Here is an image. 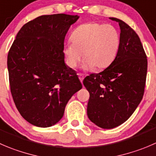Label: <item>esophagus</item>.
Returning a JSON list of instances; mask_svg holds the SVG:
<instances>
[{
  "label": "esophagus",
  "mask_w": 156,
  "mask_h": 156,
  "mask_svg": "<svg viewBox=\"0 0 156 156\" xmlns=\"http://www.w3.org/2000/svg\"><path fill=\"white\" fill-rule=\"evenodd\" d=\"M78 77H79V79H80V81H81V82H82L83 81V80H84V75H82V74H78Z\"/></svg>",
  "instance_id": "obj_1"
}]
</instances>
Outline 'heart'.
<instances>
[{
  "instance_id": "b5f03b06",
  "label": "heart",
  "mask_w": 156,
  "mask_h": 156,
  "mask_svg": "<svg viewBox=\"0 0 156 156\" xmlns=\"http://www.w3.org/2000/svg\"><path fill=\"white\" fill-rule=\"evenodd\" d=\"M72 43H66L63 53L66 63L72 69L77 67L82 57L84 69H103L108 67L116 57L120 37L110 25L87 23L80 25L71 35Z\"/></svg>"
}]
</instances>
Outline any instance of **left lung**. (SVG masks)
Wrapping results in <instances>:
<instances>
[{"label":"left lung","mask_w":156,"mask_h":156,"mask_svg":"<svg viewBox=\"0 0 156 156\" xmlns=\"http://www.w3.org/2000/svg\"><path fill=\"white\" fill-rule=\"evenodd\" d=\"M110 19L120 28L117 54L107 69L83 81L90 94L87 116L103 129L116 127L130 117L143 99L147 75V58L138 35L121 20Z\"/></svg>","instance_id":"1"}]
</instances>
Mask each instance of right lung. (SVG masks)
Segmentation results:
<instances>
[{
  "mask_svg": "<svg viewBox=\"0 0 156 156\" xmlns=\"http://www.w3.org/2000/svg\"><path fill=\"white\" fill-rule=\"evenodd\" d=\"M78 18L65 13L38 16L23 26L9 50L13 101L21 116L34 126L58 123L68 101L82 87L63 53L66 33Z\"/></svg>",
  "mask_w": 156,
  "mask_h": 156,
  "instance_id": "obj_1",
  "label": "right lung"
}]
</instances>
